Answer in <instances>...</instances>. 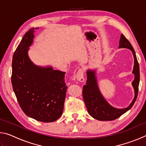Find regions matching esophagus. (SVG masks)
I'll list each match as a JSON object with an SVG mask.
<instances>
[{"instance_id": "obj_1", "label": "esophagus", "mask_w": 146, "mask_h": 146, "mask_svg": "<svg viewBox=\"0 0 146 146\" xmlns=\"http://www.w3.org/2000/svg\"><path fill=\"white\" fill-rule=\"evenodd\" d=\"M76 80L78 81H80L81 82H84V71L82 69H80L78 71V72L76 73Z\"/></svg>"}]
</instances>
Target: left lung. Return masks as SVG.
Returning <instances> with one entry per match:
<instances>
[{
    "label": "left lung",
    "instance_id": "left-lung-1",
    "mask_svg": "<svg viewBox=\"0 0 146 146\" xmlns=\"http://www.w3.org/2000/svg\"><path fill=\"white\" fill-rule=\"evenodd\" d=\"M118 48H127L132 51L134 58V66L132 73L135 75L134 80L132 82V86L134 89L135 97L127 108L119 109L113 107L105 99L100 92L96 76V70L88 69L86 71V84L83 87V98L89 114L93 118L100 121L113 120L120 117L132 108L138 95V85L140 82L139 64L133 46L122 34L120 35Z\"/></svg>",
    "mask_w": 146,
    "mask_h": 146
}]
</instances>
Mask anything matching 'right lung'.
Instances as JSON below:
<instances>
[{
	"mask_svg": "<svg viewBox=\"0 0 146 146\" xmlns=\"http://www.w3.org/2000/svg\"><path fill=\"white\" fill-rule=\"evenodd\" d=\"M26 32L12 60L11 83L17 101L29 117L42 122H51L62 114L66 90L65 72L52 66H39L28 55L33 42L35 29Z\"/></svg>",
	"mask_w": 146,
	"mask_h": 146,
	"instance_id": "right-lung-1",
	"label": "right lung"
}]
</instances>
